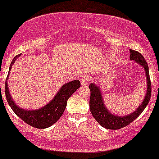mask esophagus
<instances>
[{"mask_svg":"<svg viewBox=\"0 0 159 159\" xmlns=\"http://www.w3.org/2000/svg\"><path fill=\"white\" fill-rule=\"evenodd\" d=\"M89 81H90V77H89V76L83 75V76L81 77V84L83 85H86Z\"/></svg>","mask_w":159,"mask_h":159,"instance_id":"obj_1","label":"esophagus"}]
</instances>
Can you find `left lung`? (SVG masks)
<instances>
[{"label":"left lung","mask_w":159,"mask_h":159,"mask_svg":"<svg viewBox=\"0 0 159 159\" xmlns=\"http://www.w3.org/2000/svg\"><path fill=\"white\" fill-rule=\"evenodd\" d=\"M130 59L135 61L138 65L143 67L144 70H145L147 81V94H146L144 100L143 101L141 104L139 106V107L133 113L128 114L127 116H124L113 115L105 107L102 95H101V92L99 87L94 83H91L89 85V89H90L91 92L89 107H90L91 113H92L94 118L95 119V120L102 127L107 128V129L117 130L127 126L128 125L132 122L141 114L149 103V100H150L151 82L149 74V67H148V65L145 58L142 56L141 53H140L139 52L130 49Z\"/></svg>","instance_id":"left-lung-1"}]
</instances>
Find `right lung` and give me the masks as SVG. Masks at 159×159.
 <instances>
[{
  "instance_id": "add662e5",
  "label": "right lung",
  "mask_w": 159,
  "mask_h": 159,
  "mask_svg": "<svg viewBox=\"0 0 159 159\" xmlns=\"http://www.w3.org/2000/svg\"><path fill=\"white\" fill-rule=\"evenodd\" d=\"M19 56L20 55H17L12 61L10 69H9L8 76L10 74V70H11L12 65ZM7 80L5 83V95H6L7 101L10 107L19 118L22 119L29 125L36 128H49L54 123H56L65 111L66 106H67V100L80 86V82L78 80L66 83L60 89L54 98L43 107L36 110H25L19 108L12 101L11 95L9 92Z\"/></svg>"
}]
</instances>
